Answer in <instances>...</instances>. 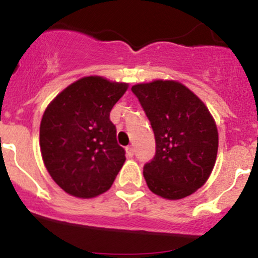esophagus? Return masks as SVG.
Returning a JSON list of instances; mask_svg holds the SVG:
<instances>
[{"instance_id": "34e87169", "label": "esophagus", "mask_w": 258, "mask_h": 258, "mask_svg": "<svg viewBox=\"0 0 258 258\" xmlns=\"http://www.w3.org/2000/svg\"><path fill=\"white\" fill-rule=\"evenodd\" d=\"M134 153H135V148L132 147V146H128V147H126V156L127 157H134Z\"/></svg>"}]
</instances>
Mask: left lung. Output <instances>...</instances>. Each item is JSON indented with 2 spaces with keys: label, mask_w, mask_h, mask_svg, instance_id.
Masks as SVG:
<instances>
[{
  "label": "left lung",
  "mask_w": 258,
  "mask_h": 258,
  "mask_svg": "<svg viewBox=\"0 0 258 258\" xmlns=\"http://www.w3.org/2000/svg\"><path fill=\"white\" fill-rule=\"evenodd\" d=\"M150 119L156 155L145 165L148 188L166 200L195 194L209 179L218 151L215 118L188 87L175 80L132 86Z\"/></svg>",
  "instance_id": "left-lung-1"
}]
</instances>
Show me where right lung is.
<instances>
[{
	"instance_id": "1",
	"label": "right lung",
	"mask_w": 258,
	"mask_h": 258,
	"mask_svg": "<svg viewBox=\"0 0 258 258\" xmlns=\"http://www.w3.org/2000/svg\"><path fill=\"white\" fill-rule=\"evenodd\" d=\"M128 83L86 76L62 90L46 107L40 148L52 179L66 194L93 199L111 188L126 161L110 112Z\"/></svg>"
}]
</instances>
